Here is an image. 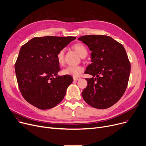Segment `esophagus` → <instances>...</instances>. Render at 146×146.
Wrapping results in <instances>:
<instances>
[{"mask_svg":"<svg viewBox=\"0 0 146 146\" xmlns=\"http://www.w3.org/2000/svg\"><path fill=\"white\" fill-rule=\"evenodd\" d=\"M73 79L74 81H78L80 80L81 78H80V77H75V76H74L73 77Z\"/></svg>","mask_w":146,"mask_h":146,"instance_id":"1","label":"esophagus"}]
</instances>
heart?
I'll list each match as a JSON object with an SVG mask.
<instances>
[{"mask_svg":"<svg viewBox=\"0 0 146 146\" xmlns=\"http://www.w3.org/2000/svg\"><path fill=\"white\" fill-rule=\"evenodd\" d=\"M73 48L82 58H85L88 54L87 48L81 43H77L73 46ZM64 49H62L59 51L56 55L57 61L60 65H62L64 62ZM83 70V68L81 66L70 65L63 70L62 74L64 75H70L77 77L80 75Z\"/></svg>","mask_w":146,"mask_h":146,"instance_id":"obj_1","label":"heart"}]
</instances>
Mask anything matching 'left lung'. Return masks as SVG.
I'll return each mask as SVG.
<instances>
[{"instance_id": "obj_1", "label": "left lung", "mask_w": 146, "mask_h": 146, "mask_svg": "<svg viewBox=\"0 0 146 146\" xmlns=\"http://www.w3.org/2000/svg\"><path fill=\"white\" fill-rule=\"evenodd\" d=\"M78 39L92 51V63L85 73L94 76L85 78L88 85L82 96L94 108H108L121 98L127 87L131 64L126 51L120 43L107 35H85Z\"/></svg>"}]
</instances>
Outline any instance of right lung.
I'll return each instance as SVG.
<instances>
[{"label":"right lung","instance_id":"1","mask_svg":"<svg viewBox=\"0 0 146 146\" xmlns=\"http://www.w3.org/2000/svg\"><path fill=\"white\" fill-rule=\"evenodd\" d=\"M75 39L35 37L22 46L15 64V73L22 96L29 104L48 110L62 101L73 78L70 75H58L60 68L56 55Z\"/></svg>","mask_w":146,"mask_h":146}]
</instances>
